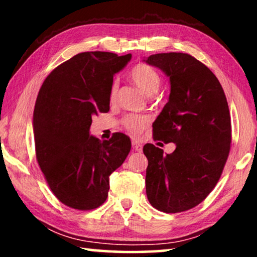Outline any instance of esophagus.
<instances>
[{
    "label": "esophagus",
    "instance_id": "1",
    "mask_svg": "<svg viewBox=\"0 0 257 257\" xmlns=\"http://www.w3.org/2000/svg\"><path fill=\"white\" fill-rule=\"evenodd\" d=\"M133 149H134V151H136V152H142V150H143V146L139 144V143H137V142H133Z\"/></svg>",
    "mask_w": 257,
    "mask_h": 257
}]
</instances>
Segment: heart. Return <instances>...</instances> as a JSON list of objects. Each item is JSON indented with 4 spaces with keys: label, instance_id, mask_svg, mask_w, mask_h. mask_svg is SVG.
Listing matches in <instances>:
<instances>
[{
    "label": "heart",
    "instance_id": "heart-1",
    "mask_svg": "<svg viewBox=\"0 0 257 257\" xmlns=\"http://www.w3.org/2000/svg\"><path fill=\"white\" fill-rule=\"evenodd\" d=\"M130 78L139 89L147 96L158 92L161 78L155 69L150 67L149 64L138 63L130 71ZM118 94V85L113 82L110 89V101L114 102ZM122 124L127 132L132 135H139L149 124V118L142 114H128L122 119Z\"/></svg>",
    "mask_w": 257,
    "mask_h": 257
}]
</instances>
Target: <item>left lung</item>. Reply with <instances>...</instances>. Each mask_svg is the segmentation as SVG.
<instances>
[{
    "instance_id": "1",
    "label": "left lung",
    "mask_w": 257,
    "mask_h": 257,
    "mask_svg": "<svg viewBox=\"0 0 257 257\" xmlns=\"http://www.w3.org/2000/svg\"><path fill=\"white\" fill-rule=\"evenodd\" d=\"M170 79L169 101L153 123L154 141L175 143L171 154L146 144V195L165 213L197 206L222 175L231 143L227 98L214 73L186 53H159L144 60Z\"/></svg>"
}]
</instances>
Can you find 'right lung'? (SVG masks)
Masks as SVG:
<instances>
[{"mask_svg":"<svg viewBox=\"0 0 257 257\" xmlns=\"http://www.w3.org/2000/svg\"><path fill=\"white\" fill-rule=\"evenodd\" d=\"M130 59L82 52L56 67L38 93L33 115L37 162L55 197L75 210H94L106 201L108 177L132 149L121 133L104 142L89 136L93 116L110 110L113 76Z\"/></svg>","mask_w":257,"mask_h":257,"instance_id":"right-lung-1","label":"right lung"}]
</instances>
